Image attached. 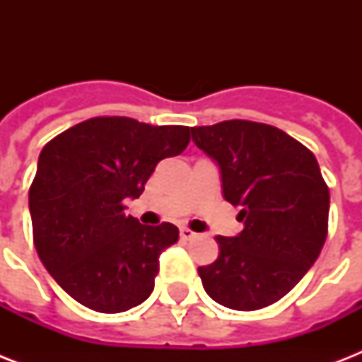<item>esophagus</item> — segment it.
I'll return each mask as SVG.
<instances>
[{"instance_id":"34e87169","label":"esophagus","mask_w":362,"mask_h":362,"mask_svg":"<svg viewBox=\"0 0 362 362\" xmlns=\"http://www.w3.org/2000/svg\"><path fill=\"white\" fill-rule=\"evenodd\" d=\"M180 238L182 240H193V238H197V233H193L192 229H187V227H182Z\"/></svg>"}]
</instances>
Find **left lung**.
<instances>
[{
  "label": "left lung",
  "mask_w": 362,
  "mask_h": 362,
  "mask_svg": "<svg viewBox=\"0 0 362 362\" xmlns=\"http://www.w3.org/2000/svg\"><path fill=\"white\" fill-rule=\"evenodd\" d=\"M214 159L226 201L238 206V237H216L220 255L199 267L204 291L221 306L259 310L297 286L327 238L329 187L317 159L269 124L227 120L192 127Z\"/></svg>",
  "instance_id": "obj_1"
}]
</instances>
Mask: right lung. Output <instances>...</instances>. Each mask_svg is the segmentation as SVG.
Instances as JSON below:
<instances>
[{"label":"right lung","mask_w":362,"mask_h":362,"mask_svg":"<svg viewBox=\"0 0 362 362\" xmlns=\"http://www.w3.org/2000/svg\"><path fill=\"white\" fill-rule=\"evenodd\" d=\"M189 127L98 116L45 144L30 187L33 244L45 269L76 303L118 314L153 291L159 255L178 240L173 223L125 216L165 158L186 150Z\"/></svg>","instance_id":"add662e5"}]
</instances>
